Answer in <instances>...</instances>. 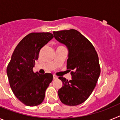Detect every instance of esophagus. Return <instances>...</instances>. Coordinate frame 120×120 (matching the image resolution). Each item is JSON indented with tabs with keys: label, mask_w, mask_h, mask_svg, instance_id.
<instances>
[{
	"label": "esophagus",
	"mask_w": 120,
	"mask_h": 120,
	"mask_svg": "<svg viewBox=\"0 0 120 120\" xmlns=\"http://www.w3.org/2000/svg\"><path fill=\"white\" fill-rule=\"evenodd\" d=\"M58 79V77H57L56 75H53V79L55 80V79Z\"/></svg>",
	"instance_id": "obj_1"
}]
</instances>
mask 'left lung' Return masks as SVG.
Segmentation results:
<instances>
[{
    "label": "left lung",
    "mask_w": 120,
    "mask_h": 120,
    "mask_svg": "<svg viewBox=\"0 0 120 120\" xmlns=\"http://www.w3.org/2000/svg\"><path fill=\"white\" fill-rule=\"evenodd\" d=\"M53 34L68 48L67 69L72 75L70 80L59 77L63 82L58 91L59 98L68 106L80 105L93 92L100 74L97 52L90 41L77 30L54 31Z\"/></svg>",
    "instance_id": "8db88e82"
}]
</instances>
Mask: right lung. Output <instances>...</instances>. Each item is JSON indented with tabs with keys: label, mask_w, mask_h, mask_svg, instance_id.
I'll list each match as a JSON object with an SVG mask.
<instances>
[{
	"label": "right lung",
	"mask_w": 120,
	"mask_h": 120,
	"mask_svg": "<svg viewBox=\"0 0 120 120\" xmlns=\"http://www.w3.org/2000/svg\"><path fill=\"white\" fill-rule=\"evenodd\" d=\"M54 37L50 33H31L19 43L8 63L7 73L15 96L24 105L35 106L44 100L45 91L52 81L51 73L33 71L40 49Z\"/></svg>",
	"instance_id": "right-lung-1"
}]
</instances>
